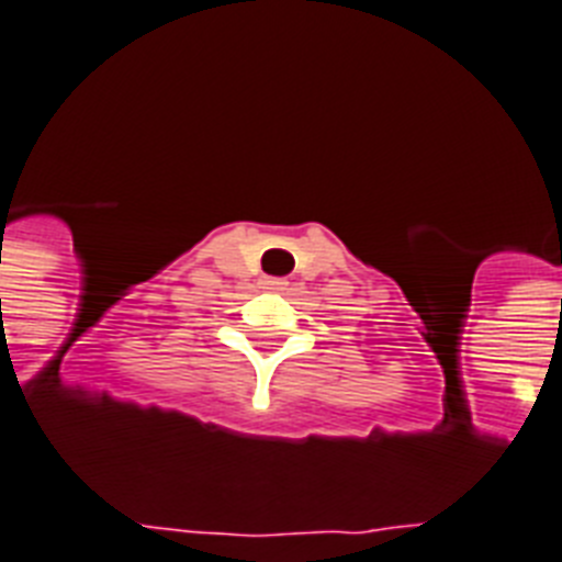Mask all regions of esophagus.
<instances>
[{
  "instance_id": "34e87169",
  "label": "esophagus",
  "mask_w": 562,
  "mask_h": 562,
  "mask_svg": "<svg viewBox=\"0 0 562 562\" xmlns=\"http://www.w3.org/2000/svg\"><path fill=\"white\" fill-rule=\"evenodd\" d=\"M262 285H266L268 291H282L285 285H289V282L280 280V277H266V280H262Z\"/></svg>"
}]
</instances>
